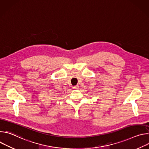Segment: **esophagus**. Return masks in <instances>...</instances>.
<instances>
[{
  "label": "esophagus",
  "instance_id": "obj_1",
  "mask_svg": "<svg viewBox=\"0 0 149 149\" xmlns=\"http://www.w3.org/2000/svg\"><path fill=\"white\" fill-rule=\"evenodd\" d=\"M73 89H75V90H76V89H78V88H79V86H74L73 87Z\"/></svg>",
  "mask_w": 149,
  "mask_h": 149
}]
</instances>
